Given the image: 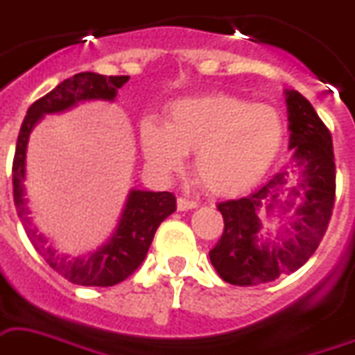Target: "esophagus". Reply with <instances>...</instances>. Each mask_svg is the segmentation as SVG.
<instances>
[{
  "label": "esophagus",
  "mask_w": 355,
  "mask_h": 355,
  "mask_svg": "<svg viewBox=\"0 0 355 355\" xmlns=\"http://www.w3.org/2000/svg\"><path fill=\"white\" fill-rule=\"evenodd\" d=\"M198 204L195 202V200H189V198L186 197H178L177 200V207L178 211H187V209H193V207H197Z\"/></svg>",
  "instance_id": "1"
}]
</instances>
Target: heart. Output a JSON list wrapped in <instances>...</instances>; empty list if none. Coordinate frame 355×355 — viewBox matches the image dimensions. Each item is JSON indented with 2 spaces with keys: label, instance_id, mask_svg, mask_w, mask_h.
I'll return each mask as SVG.
<instances>
[{
  "label": "heart",
  "instance_id": "1",
  "mask_svg": "<svg viewBox=\"0 0 355 355\" xmlns=\"http://www.w3.org/2000/svg\"><path fill=\"white\" fill-rule=\"evenodd\" d=\"M279 112L268 105L209 94L178 100L166 125L144 120V155L155 168L178 171L184 155L195 153V173L207 191H244L266 173L282 144Z\"/></svg>",
  "mask_w": 355,
  "mask_h": 355
}]
</instances>
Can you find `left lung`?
<instances>
[{
	"instance_id": "8db88e82",
	"label": "left lung",
	"mask_w": 355,
	"mask_h": 355,
	"mask_svg": "<svg viewBox=\"0 0 355 355\" xmlns=\"http://www.w3.org/2000/svg\"><path fill=\"white\" fill-rule=\"evenodd\" d=\"M292 158L259 189L217 204L224 232L209 252L213 268L230 284L257 286L290 275L312 257L321 244L336 204V158L330 129L322 123L312 103L297 91H286ZM302 182L291 193L303 200L292 232L282 243L262 241L257 213L272 206L286 194L293 174Z\"/></svg>"
}]
</instances>
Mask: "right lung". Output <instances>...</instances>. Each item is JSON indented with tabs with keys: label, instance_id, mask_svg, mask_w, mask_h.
<instances>
[{
	"label": "right lung",
	"instance_id": "1",
	"mask_svg": "<svg viewBox=\"0 0 355 355\" xmlns=\"http://www.w3.org/2000/svg\"><path fill=\"white\" fill-rule=\"evenodd\" d=\"M129 76H103L96 73H78L37 98L28 107L19 129L12 160L14 206L28 241L49 266L67 281L80 286H114L137 272L153 243L155 232L164 218L177 209V198L169 191H131L122 220L111 243L89 257H69L58 253L47 239L37 232L28 217L27 198L23 197L25 151L31 129L47 112H60L82 100H112Z\"/></svg>",
	"mask_w": 355,
	"mask_h": 355
}]
</instances>
